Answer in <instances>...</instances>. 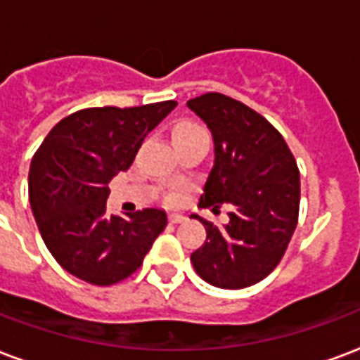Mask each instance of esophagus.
Wrapping results in <instances>:
<instances>
[{
  "label": "esophagus",
  "instance_id": "34e87169",
  "mask_svg": "<svg viewBox=\"0 0 360 360\" xmlns=\"http://www.w3.org/2000/svg\"><path fill=\"white\" fill-rule=\"evenodd\" d=\"M181 221H185V215L169 214V223H181Z\"/></svg>",
  "mask_w": 360,
  "mask_h": 360
}]
</instances>
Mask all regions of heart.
<instances>
[{
    "instance_id": "heart-1",
    "label": "heart",
    "mask_w": 360,
    "mask_h": 360,
    "mask_svg": "<svg viewBox=\"0 0 360 360\" xmlns=\"http://www.w3.org/2000/svg\"><path fill=\"white\" fill-rule=\"evenodd\" d=\"M198 129H202V127L196 126V124H193V122H177V124H175L172 129V137H173V141H179V139H183V137L191 135V133L198 131ZM172 200H173V196H172Z\"/></svg>"
}]
</instances>
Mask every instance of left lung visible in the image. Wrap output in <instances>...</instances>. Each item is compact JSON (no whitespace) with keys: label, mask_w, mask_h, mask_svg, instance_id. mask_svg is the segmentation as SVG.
I'll use <instances>...</instances> for the list:
<instances>
[{"label":"left lung","mask_w":360,"mask_h":360,"mask_svg":"<svg viewBox=\"0 0 360 360\" xmlns=\"http://www.w3.org/2000/svg\"><path fill=\"white\" fill-rule=\"evenodd\" d=\"M187 106L214 137V167L198 206H233L221 227L191 215L207 234L191 262L212 286L248 288L273 273L288 248L300 214V169L281 133L240 101L206 93Z\"/></svg>","instance_id":"1"}]
</instances>
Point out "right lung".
I'll use <instances>...</instances> for the list:
<instances>
[{
  "mask_svg": "<svg viewBox=\"0 0 360 360\" xmlns=\"http://www.w3.org/2000/svg\"><path fill=\"white\" fill-rule=\"evenodd\" d=\"M175 101L70 114L34 154L28 196L45 246L79 281L110 286L131 276L166 229V212L146 207L124 219L106 214L108 183L126 172Z\"/></svg>",
  "mask_w": 360,
  "mask_h": 360,
  "instance_id": "right-lung-1",
  "label": "right lung"
}]
</instances>
